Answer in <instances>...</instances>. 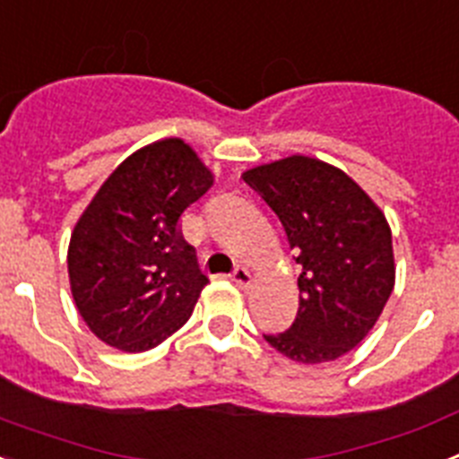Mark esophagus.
<instances>
[{
  "label": "esophagus",
  "mask_w": 459,
  "mask_h": 459,
  "mask_svg": "<svg viewBox=\"0 0 459 459\" xmlns=\"http://www.w3.org/2000/svg\"><path fill=\"white\" fill-rule=\"evenodd\" d=\"M230 278H232L234 285H238L241 290H246V287L250 285V271L243 269V266H237V269L232 271V275H230Z\"/></svg>",
  "instance_id": "esophagus-1"
}]
</instances>
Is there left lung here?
<instances>
[{"instance_id": "8db88e82", "label": "left lung", "mask_w": 459, "mask_h": 459, "mask_svg": "<svg viewBox=\"0 0 459 459\" xmlns=\"http://www.w3.org/2000/svg\"><path fill=\"white\" fill-rule=\"evenodd\" d=\"M243 181L280 218L303 269L296 319L264 340L307 366L340 359L370 333L395 285L386 218L356 181L317 158L259 165Z\"/></svg>"}]
</instances>
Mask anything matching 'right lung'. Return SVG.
Instances as JSON below:
<instances>
[{
  "label": "right lung",
  "mask_w": 459,
  "mask_h": 459,
  "mask_svg": "<svg viewBox=\"0 0 459 459\" xmlns=\"http://www.w3.org/2000/svg\"><path fill=\"white\" fill-rule=\"evenodd\" d=\"M211 184L197 153L169 137L126 158L78 221L68 246L71 291L109 347L147 351L188 322L209 278L179 222Z\"/></svg>",
  "instance_id": "add662e5"
}]
</instances>
